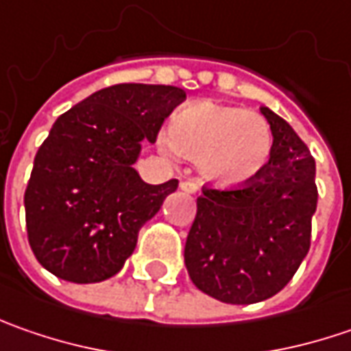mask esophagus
Returning <instances> with one entry per match:
<instances>
[{
    "mask_svg": "<svg viewBox=\"0 0 351 351\" xmlns=\"http://www.w3.org/2000/svg\"><path fill=\"white\" fill-rule=\"evenodd\" d=\"M182 189L185 191V193H197V183L193 182V180H185V182H182Z\"/></svg>",
    "mask_w": 351,
    "mask_h": 351,
    "instance_id": "esophagus-1",
    "label": "esophagus"
}]
</instances>
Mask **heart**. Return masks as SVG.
I'll return each instance as SVG.
<instances>
[{"label":"heart","instance_id":"1","mask_svg":"<svg viewBox=\"0 0 351 351\" xmlns=\"http://www.w3.org/2000/svg\"><path fill=\"white\" fill-rule=\"evenodd\" d=\"M168 144L197 158L201 173L215 185L242 187L267 166L274 134L267 121L248 109L195 103L169 121Z\"/></svg>","mask_w":351,"mask_h":351}]
</instances>
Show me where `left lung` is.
Returning <instances> with one entry per match:
<instances>
[{"instance_id": "left-lung-1", "label": "left lung", "mask_w": 351, "mask_h": 351, "mask_svg": "<svg viewBox=\"0 0 351 351\" xmlns=\"http://www.w3.org/2000/svg\"><path fill=\"white\" fill-rule=\"evenodd\" d=\"M274 148L248 185H203L185 242L197 289L230 304L265 301L283 289L311 248L317 210L315 158L287 121L262 107Z\"/></svg>"}]
</instances>
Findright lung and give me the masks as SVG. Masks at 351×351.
<instances>
[{
    "mask_svg": "<svg viewBox=\"0 0 351 351\" xmlns=\"http://www.w3.org/2000/svg\"><path fill=\"white\" fill-rule=\"evenodd\" d=\"M183 101L173 86L117 84L58 117L25 189L29 244L50 274L97 283L121 271L142 224L178 189V180L144 183L132 164Z\"/></svg>",
    "mask_w": 351,
    "mask_h": 351,
    "instance_id": "add662e5",
    "label": "right lung"
}]
</instances>
